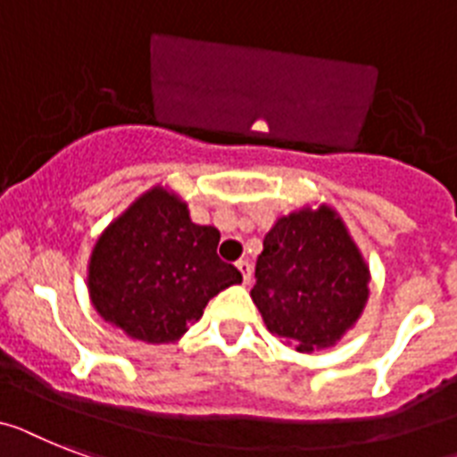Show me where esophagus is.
I'll return each mask as SVG.
<instances>
[{
	"mask_svg": "<svg viewBox=\"0 0 457 457\" xmlns=\"http://www.w3.org/2000/svg\"><path fill=\"white\" fill-rule=\"evenodd\" d=\"M237 270L241 271V278H244V283H251V276H253V267H251V262H248V260H239V262H237Z\"/></svg>",
	"mask_w": 457,
	"mask_h": 457,
	"instance_id": "obj_1",
	"label": "esophagus"
}]
</instances>
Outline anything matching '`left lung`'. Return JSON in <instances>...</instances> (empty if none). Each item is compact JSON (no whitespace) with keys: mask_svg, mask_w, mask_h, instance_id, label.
Returning <instances> with one entry per match:
<instances>
[{"mask_svg":"<svg viewBox=\"0 0 457 457\" xmlns=\"http://www.w3.org/2000/svg\"><path fill=\"white\" fill-rule=\"evenodd\" d=\"M370 264L329 204H304L264 235L251 297L271 335L300 353L332 348L370 300Z\"/></svg>","mask_w":457,"mask_h":457,"instance_id":"obj_1","label":"left lung"}]
</instances>
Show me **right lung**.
Instances as JSON below:
<instances>
[{
    "mask_svg": "<svg viewBox=\"0 0 457 457\" xmlns=\"http://www.w3.org/2000/svg\"><path fill=\"white\" fill-rule=\"evenodd\" d=\"M220 232L197 225L171 187L157 183L97 237L87 260L95 312L129 339L174 344L197 323L211 297L241 283L218 258Z\"/></svg>",
    "mask_w": 457,
    "mask_h": 457,
    "instance_id": "add662e5",
    "label": "right lung"
}]
</instances>
